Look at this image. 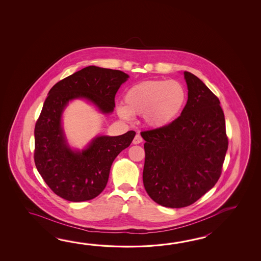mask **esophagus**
Segmentation results:
<instances>
[{"label":"esophagus","mask_w":261,"mask_h":261,"mask_svg":"<svg viewBox=\"0 0 261 261\" xmlns=\"http://www.w3.org/2000/svg\"><path fill=\"white\" fill-rule=\"evenodd\" d=\"M143 142V138L141 137V135L140 134H136L135 135V137L133 139V143L134 144H141Z\"/></svg>","instance_id":"34e87169"}]
</instances>
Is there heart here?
<instances>
[{
	"instance_id": "1",
	"label": "heart",
	"mask_w": 261,
	"mask_h": 261,
	"mask_svg": "<svg viewBox=\"0 0 261 261\" xmlns=\"http://www.w3.org/2000/svg\"><path fill=\"white\" fill-rule=\"evenodd\" d=\"M188 93L175 80H149L136 84L124 95L125 106H117V115L126 121L142 116L151 128H164L183 111Z\"/></svg>"
}]
</instances>
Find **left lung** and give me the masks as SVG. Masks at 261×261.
I'll list each match as a JSON object with an SVG mask.
<instances>
[{
    "label": "left lung",
    "instance_id": "8db88e82",
    "mask_svg": "<svg viewBox=\"0 0 261 261\" xmlns=\"http://www.w3.org/2000/svg\"><path fill=\"white\" fill-rule=\"evenodd\" d=\"M184 75L189 93L181 116L164 128L141 133L144 189L169 208L191 205L214 188L228 145L218 98L193 73Z\"/></svg>",
    "mask_w": 261,
    "mask_h": 261
}]
</instances>
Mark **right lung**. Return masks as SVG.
<instances>
[{
    "instance_id": "add662e5",
    "label": "right lung",
    "mask_w": 261,
    "mask_h": 261,
    "mask_svg": "<svg viewBox=\"0 0 261 261\" xmlns=\"http://www.w3.org/2000/svg\"><path fill=\"white\" fill-rule=\"evenodd\" d=\"M128 77L118 70L89 66L50 89L34 128V162L44 182L62 199L79 202L100 195L113 161L135 136L133 130L119 136H97L85 149L73 150L61 125L62 113L69 101L85 99L100 113L110 114L117 90Z\"/></svg>"
}]
</instances>
